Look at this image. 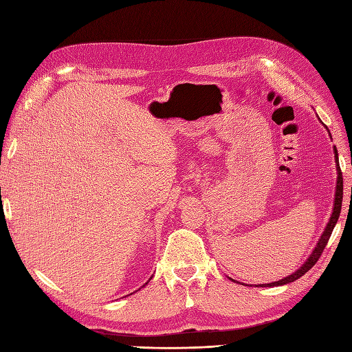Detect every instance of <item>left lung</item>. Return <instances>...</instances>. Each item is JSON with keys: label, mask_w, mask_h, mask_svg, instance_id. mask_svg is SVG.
Masks as SVG:
<instances>
[{"label": "left lung", "mask_w": 352, "mask_h": 352, "mask_svg": "<svg viewBox=\"0 0 352 352\" xmlns=\"http://www.w3.org/2000/svg\"><path fill=\"white\" fill-rule=\"evenodd\" d=\"M335 160H336V166H338V182H336V194H335V207H333V212H332V216H330V220H329V223H327V226H326V229H324V232H323V235H322L320 241H318V243H317V247L314 248V251L311 252L310 258H308V260L304 263V265H302V267H301L300 270H296L294 274L287 276V278H285V279H282V280H278V282L267 283V285H258V286H279V285H286V283H289V282H294V280H296V279H300L302 274H305L308 270H310V269L313 267V265L318 261V258H320V255H322L324 247L327 245L329 238H330V235H332L333 228H335L336 221H338V219H339L340 207H342L344 179H342V173H340V167H339V160H338V151H336V148H335Z\"/></svg>", "instance_id": "obj_1"}]
</instances>
